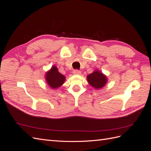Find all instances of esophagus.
<instances>
[{
    "label": "esophagus",
    "mask_w": 151,
    "mask_h": 151,
    "mask_svg": "<svg viewBox=\"0 0 151 151\" xmlns=\"http://www.w3.org/2000/svg\"><path fill=\"white\" fill-rule=\"evenodd\" d=\"M80 73H81V71L80 70H75L73 71V74H75V75H80Z\"/></svg>",
    "instance_id": "esophagus-1"
}]
</instances>
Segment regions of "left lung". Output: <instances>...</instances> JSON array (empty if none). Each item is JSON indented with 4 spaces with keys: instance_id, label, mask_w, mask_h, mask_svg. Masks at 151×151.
<instances>
[{
    "instance_id": "1",
    "label": "left lung",
    "mask_w": 151,
    "mask_h": 151,
    "mask_svg": "<svg viewBox=\"0 0 151 151\" xmlns=\"http://www.w3.org/2000/svg\"><path fill=\"white\" fill-rule=\"evenodd\" d=\"M87 78L88 83L96 89H100L104 87L107 81L106 76L99 70L94 71L91 74L87 75Z\"/></svg>"
}]
</instances>
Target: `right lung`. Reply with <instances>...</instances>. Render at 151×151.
<instances>
[{"label": "right lung", "mask_w": 151, "mask_h": 151, "mask_svg": "<svg viewBox=\"0 0 151 151\" xmlns=\"http://www.w3.org/2000/svg\"><path fill=\"white\" fill-rule=\"evenodd\" d=\"M65 76L58 71L57 67L53 66L46 73L45 80L47 84L52 89L58 88L64 83Z\"/></svg>", "instance_id": "obj_1"}]
</instances>
